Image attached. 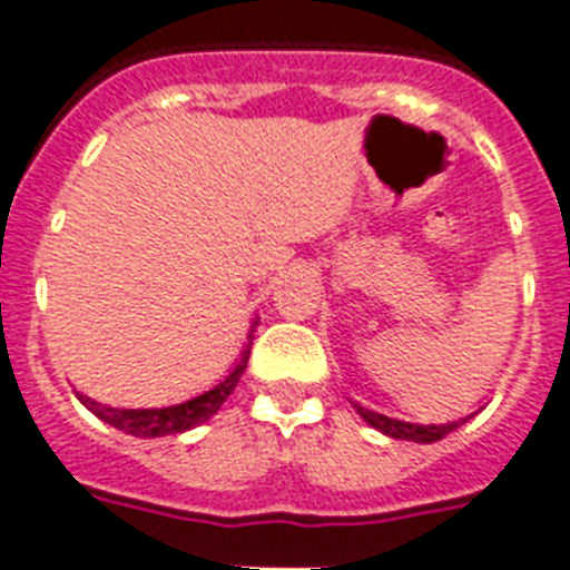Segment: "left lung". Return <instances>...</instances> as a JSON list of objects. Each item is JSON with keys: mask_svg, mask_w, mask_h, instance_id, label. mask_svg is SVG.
<instances>
[{"mask_svg": "<svg viewBox=\"0 0 570 570\" xmlns=\"http://www.w3.org/2000/svg\"><path fill=\"white\" fill-rule=\"evenodd\" d=\"M357 407V414L364 416L366 423L379 429V432L390 434V438H399V441H414V443H434L446 438L450 432H455L461 423H468L470 416L464 420H455V423H446V425H416V423H402V420H393V416H384V414H375L370 407Z\"/></svg>", "mask_w": 570, "mask_h": 570, "instance_id": "left-lung-1", "label": "left lung"}]
</instances>
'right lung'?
<instances>
[{
  "mask_svg": "<svg viewBox=\"0 0 570 570\" xmlns=\"http://www.w3.org/2000/svg\"><path fill=\"white\" fill-rule=\"evenodd\" d=\"M250 346V343H248ZM248 355L250 348L242 352V361L236 364L227 379L222 384H215L213 390H206L200 396L189 399V402H183V405H171V407H141V411H124V407H109V405H100V402H94V399L82 396V405L97 414L102 423L115 425L120 432L127 434H136V438H163V434H177V432H186V429H195V425L206 423L209 416L224 405V399L230 396L233 387L239 384L242 373H245V364H248Z\"/></svg>",
  "mask_w": 570,
  "mask_h": 570,
  "instance_id": "obj_1",
  "label": "right lung"
}]
</instances>
